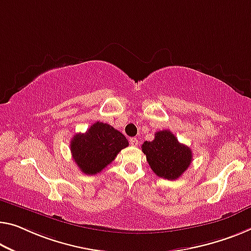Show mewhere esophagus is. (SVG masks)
Returning a JSON list of instances; mask_svg holds the SVG:
<instances>
[{"instance_id":"1","label":"esophagus","mask_w":251,"mask_h":251,"mask_svg":"<svg viewBox=\"0 0 251 251\" xmlns=\"http://www.w3.org/2000/svg\"><path fill=\"white\" fill-rule=\"evenodd\" d=\"M130 144L132 145V146H134V147H136V146H138L139 145V140L137 138H130Z\"/></svg>"}]
</instances>
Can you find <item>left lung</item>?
Listing matches in <instances>:
<instances>
[{
    "instance_id": "1",
    "label": "left lung",
    "mask_w": 251,
    "mask_h": 251,
    "mask_svg": "<svg viewBox=\"0 0 251 251\" xmlns=\"http://www.w3.org/2000/svg\"><path fill=\"white\" fill-rule=\"evenodd\" d=\"M142 151L157 176L165 179L179 178L192 161V150L177 140L169 130L158 131L152 141L142 144Z\"/></svg>"
}]
</instances>
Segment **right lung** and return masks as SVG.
Returning <instances> with one entry per match:
<instances>
[{
    "mask_svg": "<svg viewBox=\"0 0 251 251\" xmlns=\"http://www.w3.org/2000/svg\"><path fill=\"white\" fill-rule=\"evenodd\" d=\"M129 142L107 123L95 122L85 133H77L71 141V151L80 172L86 175L101 173Z\"/></svg>",
    "mask_w": 251,
    "mask_h": 251,
    "instance_id": "add662e5",
    "label": "right lung"
}]
</instances>
